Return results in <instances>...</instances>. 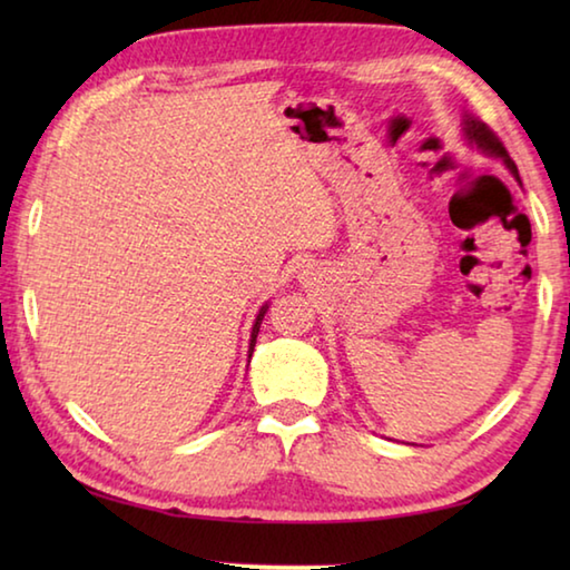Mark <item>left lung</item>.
<instances>
[{"mask_svg":"<svg viewBox=\"0 0 570 570\" xmlns=\"http://www.w3.org/2000/svg\"><path fill=\"white\" fill-rule=\"evenodd\" d=\"M462 135H465V140H468V146H470V148H475V150H480V153H485V156H490V158L503 160V163H505V168H508L510 173H513V178L520 183V176H518L515 163L510 160L505 146H503V142H500L498 135H495L493 130H490L485 122L478 120L475 115L465 112V115H462Z\"/></svg>","mask_w":570,"mask_h":570,"instance_id":"obj_1","label":"left lung"}]
</instances>
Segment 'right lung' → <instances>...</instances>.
Masks as SVG:
<instances>
[{
  "mask_svg": "<svg viewBox=\"0 0 570 570\" xmlns=\"http://www.w3.org/2000/svg\"><path fill=\"white\" fill-rule=\"evenodd\" d=\"M266 308H268V304H266V306H262V312H258L256 322H254V330H250V346H248V352H254V346H256V336H258V330H262V322H264V316H266ZM248 356H250V354H248Z\"/></svg>",
  "mask_w": 570,
  "mask_h": 570,
  "instance_id": "obj_1",
  "label": "right lung"
}]
</instances>
